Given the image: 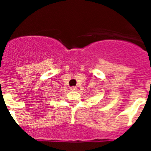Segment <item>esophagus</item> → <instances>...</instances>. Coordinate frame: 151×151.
I'll return each instance as SVG.
<instances>
[{
	"instance_id": "34e87169",
	"label": "esophagus",
	"mask_w": 151,
	"mask_h": 151,
	"mask_svg": "<svg viewBox=\"0 0 151 151\" xmlns=\"http://www.w3.org/2000/svg\"><path fill=\"white\" fill-rule=\"evenodd\" d=\"M77 88L76 87H75V86H73V87L70 88V89H71V91H76V90Z\"/></svg>"
}]
</instances>
